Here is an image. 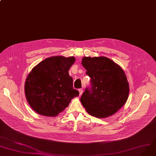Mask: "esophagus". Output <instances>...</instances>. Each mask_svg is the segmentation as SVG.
Instances as JSON below:
<instances>
[{"label": "esophagus", "instance_id": "34e87169", "mask_svg": "<svg viewBox=\"0 0 156 156\" xmlns=\"http://www.w3.org/2000/svg\"><path fill=\"white\" fill-rule=\"evenodd\" d=\"M83 89H79V95H81L82 94V93H83Z\"/></svg>", "mask_w": 156, "mask_h": 156}]
</instances>
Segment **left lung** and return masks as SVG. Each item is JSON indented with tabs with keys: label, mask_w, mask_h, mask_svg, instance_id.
Wrapping results in <instances>:
<instances>
[{
	"label": "left lung",
	"mask_w": 156,
	"mask_h": 156,
	"mask_svg": "<svg viewBox=\"0 0 156 156\" xmlns=\"http://www.w3.org/2000/svg\"><path fill=\"white\" fill-rule=\"evenodd\" d=\"M82 65L91 80L92 88L86 89L80 102L86 111L98 118L117 112L126 102L129 85L123 69L105 57H83Z\"/></svg>",
	"instance_id": "obj_1"
}]
</instances>
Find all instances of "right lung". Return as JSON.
<instances>
[{
    "mask_svg": "<svg viewBox=\"0 0 156 156\" xmlns=\"http://www.w3.org/2000/svg\"><path fill=\"white\" fill-rule=\"evenodd\" d=\"M74 57L53 56L35 66L25 82V95L31 108L39 114L55 117L79 96L69 74Z\"/></svg>",
    "mask_w": 156,
    "mask_h": 156,
    "instance_id": "right-lung-1",
    "label": "right lung"
}]
</instances>
